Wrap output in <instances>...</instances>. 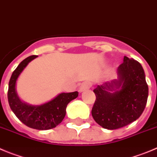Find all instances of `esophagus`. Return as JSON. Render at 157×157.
Returning <instances> with one entry per match:
<instances>
[{"label": "esophagus", "instance_id": "1", "mask_svg": "<svg viewBox=\"0 0 157 157\" xmlns=\"http://www.w3.org/2000/svg\"><path fill=\"white\" fill-rule=\"evenodd\" d=\"M92 86V83L90 82H85L82 83L81 86L79 88V92H83V91L86 90V89H89V88Z\"/></svg>", "mask_w": 157, "mask_h": 157}]
</instances>
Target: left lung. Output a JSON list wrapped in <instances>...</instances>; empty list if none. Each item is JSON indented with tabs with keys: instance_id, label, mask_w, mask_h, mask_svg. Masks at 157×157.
Listing matches in <instances>:
<instances>
[{
	"instance_id": "obj_1",
	"label": "left lung",
	"mask_w": 157,
	"mask_h": 157,
	"mask_svg": "<svg viewBox=\"0 0 157 157\" xmlns=\"http://www.w3.org/2000/svg\"><path fill=\"white\" fill-rule=\"evenodd\" d=\"M117 70L119 80L98 86L93 90L96 98L92 116L99 126L107 129H119L136 120L148 98V85L140 62L124 56ZM113 87L121 89L109 93Z\"/></svg>"
}]
</instances>
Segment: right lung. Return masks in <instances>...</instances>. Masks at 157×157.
I'll list each match as a JSON object with an SVG mask.
<instances>
[{"mask_svg": "<svg viewBox=\"0 0 157 157\" xmlns=\"http://www.w3.org/2000/svg\"><path fill=\"white\" fill-rule=\"evenodd\" d=\"M35 58L37 55L26 58L13 71L9 81L7 99L11 110L24 124L32 129L47 130L56 127L62 122L66 113L67 105L71 100L77 98L78 92L61 93L50 102L38 106L22 102L16 93V81L24 68Z\"/></svg>", "mask_w": 157, "mask_h": 157, "instance_id": "add662e5", "label": "right lung"}]
</instances>
